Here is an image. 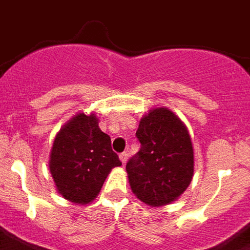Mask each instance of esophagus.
<instances>
[{
  "label": "esophagus",
  "instance_id": "obj_1",
  "mask_svg": "<svg viewBox=\"0 0 250 250\" xmlns=\"http://www.w3.org/2000/svg\"><path fill=\"white\" fill-rule=\"evenodd\" d=\"M127 156H129V154H127V152H121L120 153V156H119V157H120V160L123 164H125V162L127 161Z\"/></svg>",
  "mask_w": 250,
  "mask_h": 250
}]
</instances>
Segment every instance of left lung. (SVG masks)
Instances as JSON below:
<instances>
[{
  "mask_svg": "<svg viewBox=\"0 0 250 250\" xmlns=\"http://www.w3.org/2000/svg\"><path fill=\"white\" fill-rule=\"evenodd\" d=\"M140 150L127 161L131 190L157 207L174 202L189 187L194 153L187 127L167 108L152 110L137 130Z\"/></svg>",
  "mask_w": 250,
  "mask_h": 250,
  "instance_id": "obj_1",
  "label": "left lung"
}]
</instances>
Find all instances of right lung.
<instances>
[{
    "label": "right lung",
    "mask_w": 250,
    "mask_h": 250,
    "mask_svg": "<svg viewBox=\"0 0 250 250\" xmlns=\"http://www.w3.org/2000/svg\"><path fill=\"white\" fill-rule=\"evenodd\" d=\"M120 165L111 138L100 129L96 116L79 113L57 134L49 170L60 194L84 204L97 197L107 175Z\"/></svg>",
    "instance_id": "add662e5"
}]
</instances>
